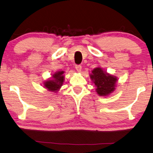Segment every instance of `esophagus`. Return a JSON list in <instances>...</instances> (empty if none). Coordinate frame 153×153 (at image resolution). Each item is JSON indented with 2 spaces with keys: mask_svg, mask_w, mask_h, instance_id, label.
<instances>
[{
  "mask_svg": "<svg viewBox=\"0 0 153 153\" xmlns=\"http://www.w3.org/2000/svg\"><path fill=\"white\" fill-rule=\"evenodd\" d=\"M76 69L77 70V71L80 72L81 69H82V66L81 65H76Z\"/></svg>",
  "mask_w": 153,
  "mask_h": 153,
  "instance_id": "1",
  "label": "esophagus"
}]
</instances>
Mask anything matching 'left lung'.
<instances>
[{
  "mask_svg": "<svg viewBox=\"0 0 153 153\" xmlns=\"http://www.w3.org/2000/svg\"><path fill=\"white\" fill-rule=\"evenodd\" d=\"M91 79L96 86V92L100 96H106L115 89L117 77L104 71L102 68L97 67L92 71Z\"/></svg>",
  "mask_w": 153,
  "mask_h": 153,
  "instance_id": "obj_1",
  "label": "left lung"
}]
</instances>
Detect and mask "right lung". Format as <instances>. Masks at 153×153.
<instances>
[{
    "label": "right lung",
    "mask_w": 153,
    "mask_h": 153,
    "mask_svg": "<svg viewBox=\"0 0 153 153\" xmlns=\"http://www.w3.org/2000/svg\"><path fill=\"white\" fill-rule=\"evenodd\" d=\"M63 71H58L53 75V79H49L44 82V86L47 88L48 90L53 92H57L61 86H62L64 82V74Z\"/></svg>",
    "instance_id": "obj_1"
}]
</instances>
